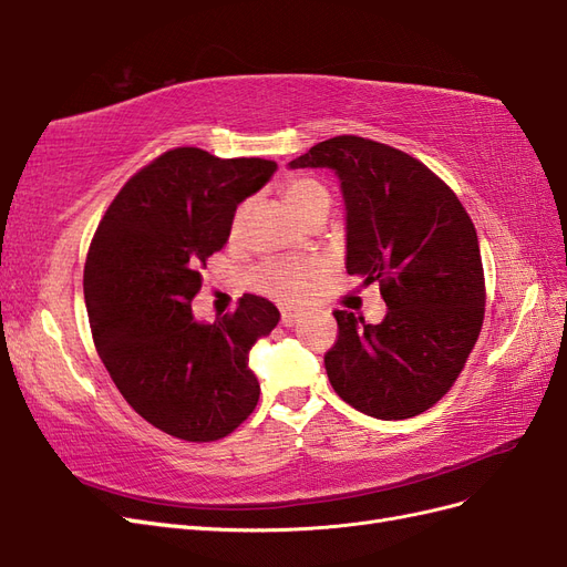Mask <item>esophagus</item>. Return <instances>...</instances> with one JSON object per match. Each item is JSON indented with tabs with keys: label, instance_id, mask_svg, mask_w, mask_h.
Segmentation results:
<instances>
[{
	"label": "esophagus",
	"instance_id": "esophagus-1",
	"mask_svg": "<svg viewBox=\"0 0 567 567\" xmlns=\"http://www.w3.org/2000/svg\"><path fill=\"white\" fill-rule=\"evenodd\" d=\"M300 319H302V315L296 312V310H281V323L284 326H296Z\"/></svg>",
	"mask_w": 567,
	"mask_h": 567
}]
</instances>
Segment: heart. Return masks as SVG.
Segmentation results:
<instances>
[{
  "instance_id": "heart-1",
  "label": "heart",
  "mask_w": 567,
  "mask_h": 567,
  "mask_svg": "<svg viewBox=\"0 0 567 567\" xmlns=\"http://www.w3.org/2000/svg\"><path fill=\"white\" fill-rule=\"evenodd\" d=\"M284 198L288 208L293 210L298 217L312 215L317 208H329L331 196L329 188L312 177H290L284 184ZM246 215V205L236 210L234 215V229L241 225ZM317 277V265L312 262H286V260H269L255 269V286L262 290V293L277 298L281 302H296L300 300L307 290H310L312 279Z\"/></svg>"
}]
</instances>
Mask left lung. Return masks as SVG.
Masks as SVG:
<instances>
[{
	"label": "left lung",
	"instance_id": "8db88e82",
	"mask_svg": "<svg viewBox=\"0 0 567 567\" xmlns=\"http://www.w3.org/2000/svg\"><path fill=\"white\" fill-rule=\"evenodd\" d=\"M290 167H329L346 198V269L379 281L381 323L336 310L323 354L333 390L357 411L402 421L440 402L485 319V274L473 221L452 188L409 153L342 134Z\"/></svg>",
	"mask_w": 567,
	"mask_h": 567
}]
</instances>
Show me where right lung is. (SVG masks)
Masks as SVG:
<instances>
[{
	"label": "right lung",
	"mask_w": 567,
	"mask_h": 567,
	"mask_svg": "<svg viewBox=\"0 0 567 567\" xmlns=\"http://www.w3.org/2000/svg\"><path fill=\"white\" fill-rule=\"evenodd\" d=\"M274 173L265 158L165 151L120 188L92 238L84 302L96 352L136 414L173 437H227L260 400L248 354L279 323L277 307L246 293L236 312L205 323L192 300L238 203Z\"/></svg>",
	"instance_id": "obj_1"
}]
</instances>
